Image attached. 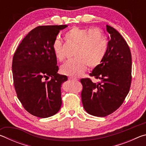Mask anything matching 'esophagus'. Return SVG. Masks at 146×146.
<instances>
[{
  "instance_id": "1",
  "label": "esophagus",
  "mask_w": 146,
  "mask_h": 146,
  "mask_svg": "<svg viewBox=\"0 0 146 146\" xmlns=\"http://www.w3.org/2000/svg\"><path fill=\"white\" fill-rule=\"evenodd\" d=\"M68 79L70 80H77V78H74V77H69Z\"/></svg>"
}]
</instances>
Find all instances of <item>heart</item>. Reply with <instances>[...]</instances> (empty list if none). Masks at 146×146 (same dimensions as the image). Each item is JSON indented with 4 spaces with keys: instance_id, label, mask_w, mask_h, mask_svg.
<instances>
[{
    "instance_id": "b5f03b06",
    "label": "heart",
    "mask_w": 146,
    "mask_h": 146,
    "mask_svg": "<svg viewBox=\"0 0 146 146\" xmlns=\"http://www.w3.org/2000/svg\"><path fill=\"white\" fill-rule=\"evenodd\" d=\"M65 37L68 42L76 45L73 56L60 68L61 73L71 77H78L86 71L87 66L95 68L101 63L106 55L108 42L103 31L98 28H81L73 27L66 32ZM52 48L55 57L62 62L65 59L62 43L55 39Z\"/></svg>"
}]
</instances>
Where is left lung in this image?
<instances>
[{"mask_svg":"<svg viewBox=\"0 0 146 146\" xmlns=\"http://www.w3.org/2000/svg\"><path fill=\"white\" fill-rule=\"evenodd\" d=\"M110 34L106 55L93 69L90 78H82L81 98L86 112L96 117L111 114L120 107L129 93L131 84L132 60L130 49L122 36L113 27L106 25Z\"/></svg>","mask_w":146,"mask_h":146,"instance_id":"obj_1","label":"left lung"}]
</instances>
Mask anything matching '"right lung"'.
Returning <instances> with one entry per match:
<instances>
[{"label":"right lung","instance_id":"add662e5","mask_svg":"<svg viewBox=\"0 0 146 146\" xmlns=\"http://www.w3.org/2000/svg\"><path fill=\"white\" fill-rule=\"evenodd\" d=\"M67 26L36 27L24 38L14 53L12 72L17 97L27 111L35 117H51L60 109V87L68 77L57 73L52 44L61 29Z\"/></svg>","mask_w":146,"mask_h":146}]
</instances>
